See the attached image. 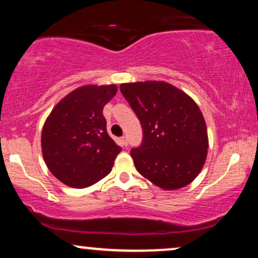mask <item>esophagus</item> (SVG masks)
Here are the masks:
<instances>
[{
  "label": "esophagus",
  "instance_id": "esophagus-1",
  "mask_svg": "<svg viewBox=\"0 0 258 258\" xmlns=\"http://www.w3.org/2000/svg\"><path fill=\"white\" fill-rule=\"evenodd\" d=\"M121 144H122L123 147L127 146V137H126V136H122V137H121Z\"/></svg>",
  "mask_w": 258,
  "mask_h": 258
}]
</instances>
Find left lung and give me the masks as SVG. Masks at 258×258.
I'll use <instances>...</instances> for the list:
<instances>
[{"label": "left lung", "instance_id": "obj_1", "mask_svg": "<svg viewBox=\"0 0 258 258\" xmlns=\"http://www.w3.org/2000/svg\"><path fill=\"white\" fill-rule=\"evenodd\" d=\"M120 91L143 128L142 144L131 150L138 172L165 190L193 182L209 149L206 122L197 103L165 81L121 84Z\"/></svg>", "mask_w": 258, "mask_h": 258}]
</instances>
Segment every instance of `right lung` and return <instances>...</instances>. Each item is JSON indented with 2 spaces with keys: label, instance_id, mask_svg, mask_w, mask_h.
I'll return each instance as SVG.
<instances>
[{
  "label": "right lung",
  "instance_id": "right-lung-1",
  "mask_svg": "<svg viewBox=\"0 0 258 258\" xmlns=\"http://www.w3.org/2000/svg\"><path fill=\"white\" fill-rule=\"evenodd\" d=\"M115 85H86L65 96L41 135L43 160L53 176L72 188H87L110 173L121 148L106 132L103 108Z\"/></svg>",
  "mask_w": 258,
  "mask_h": 258
}]
</instances>
